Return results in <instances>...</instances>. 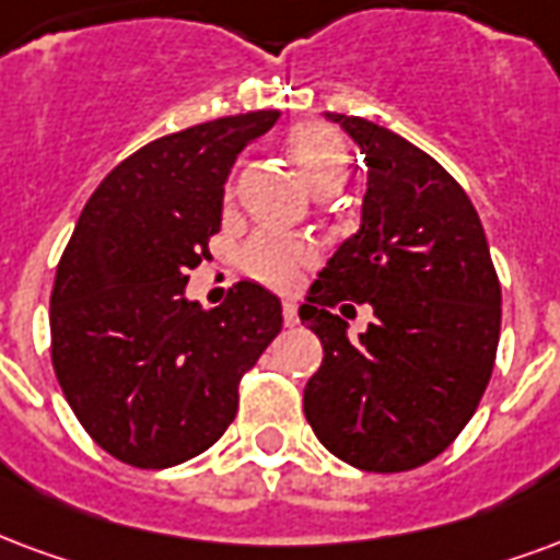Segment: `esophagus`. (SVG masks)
<instances>
[{
  "label": "esophagus",
  "mask_w": 560,
  "mask_h": 560,
  "mask_svg": "<svg viewBox=\"0 0 560 560\" xmlns=\"http://www.w3.org/2000/svg\"><path fill=\"white\" fill-rule=\"evenodd\" d=\"M281 314H284V326H296V323H300V312H296V302H284V308H281Z\"/></svg>",
  "instance_id": "esophagus-1"
}]
</instances>
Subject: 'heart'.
I'll return each instance as SVG.
<instances>
[{"label": "heart", "mask_w": 560, "mask_h": 560, "mask_svg": "<svg viewBox=\"0 0 560 560\" xmlns=\"http://www.w3.org/2000/svg\"><path fill=\"white\" fill-rule=\"evenodd\" d=\"M291 156L305 184L314 192L341 189L350 172V151L343 136L329 124H302L288 139ZM314 260V246L291 234L260 231L248 237L240 248V267L255 281L269 288H293L300 279V269Z\"/></svg>", "instance_id": "heart-1"}]
</instances>
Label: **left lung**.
Returning a JSON list of instances; mask_svg holds the SVG:
<instances>
[{"label":"left lung","instance_id":"obj_1","mask_svg":"<svg viewBox=\"0 0 560 560\" xmlns=\"http://www.w3.org/2000/svg\"><path fill=\"white\" fill-rule=\"evenodd\" d=\"M326 118L362 148L368 192L362 225L300 308L323 343L302 407L338 459L407 471L439 457L478 409L499 347V276L478 210L433 156L359 115ZM343 299L375 308L359 342L331 314Z\"/></svg>","mask_w":560,"mask_h":560}]
</instances>
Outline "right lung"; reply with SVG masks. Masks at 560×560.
<instances>
[{
    "label": "right lung",
    "mask_w": 560,
    "mask_h": 560,
    "mask_svg": "<svg viewBox=\"0 0 560 560\" xmlns=\"http://www.w3.org/2000/svg\"><path fill=\"white\" fill-rule=\"evenodd\" d=\"M276 109L144 144L94 189L49 296L52 368L89 436L136 469L198 457L237 416V385L281 332V302L237 281L219 308L186 300L222 225L237 153Z\"/></svg>",
    "instance_id": "add662e5"
}]
</instances>
